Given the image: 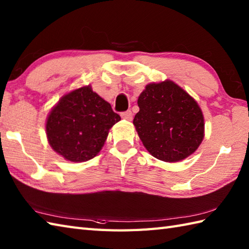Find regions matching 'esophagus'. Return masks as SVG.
<instances>
[{
	"label": "esophagus",
	"instance_id": "34e87169",
	"mask_svg": "<svg viewBox=\"0 0 249 249\" xmlns=\"http://www.w3.org/2000/svg\"><path fill=\"white\" fill-rule=\"evenodd\" d=\"M121 116H122V119L127 120V121L133 120V113H131L130 110H127V111H124V112H122Z\"/></svg>",
	"mask_w": 249,
	"mask_h": 249
}]
</instances>
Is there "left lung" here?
<instances>
[{
	"label": "left lung",
	"instance_id": "8db88e82",
	"mask_svg": "<svg viewBox=\"0 0 249 249\" xmlns=\"http://www.w3.org/2000/svg\"><path fill=\"white\" fill-rule=\"evenodd\" d=\"M138 106L134 125L145 149L157 160L179 161L198 149L204 137L202 111L176 83L147 84Z\"/></svg>",
	"mask_w": 249,
	"mask_h": 249
}]
</instances>
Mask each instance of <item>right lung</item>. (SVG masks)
<instances>
[{
    "label": "right lung",
    "instance_id": "add662e5",
    "mask_svg": "<svg viewBox=\"0 0 249 249\" xmlns=\"http://www.w3.org/2000/svg\"><path fill=\"white\" fill-rule=\"evenodd\" d=\"M121 116L89 86L63 96L47 119L48 141L65 160L80 162L97 155Z\"/></svg>",
    "mask_w": 249,
    "mask_h": 249
}]
</instances>
